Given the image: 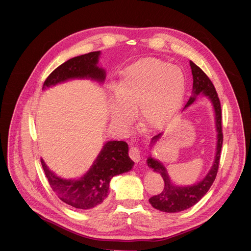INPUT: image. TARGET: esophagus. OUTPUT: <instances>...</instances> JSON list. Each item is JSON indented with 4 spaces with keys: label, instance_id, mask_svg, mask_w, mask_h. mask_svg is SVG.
<instances>
[{
    "label": "esophagus",
    "instance_id": "obj_1",
    "mask_svg": "<svg viewBox=\"0 0 251 251\" xmlns=\"http://www.w3.org/2000/svg\"><path fill=\"white\" fill-rule=\"evenodd\" d=\"M128 155H130L131 159L134 162H139L140 161V149L137 146H132L130 151H128Z\"/></svg>",
    "mask_w": 251,
    "mask_h": 251
}]
</instances>
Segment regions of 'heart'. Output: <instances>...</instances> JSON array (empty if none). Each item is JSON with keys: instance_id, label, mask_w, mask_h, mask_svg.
Returning <instances> with one entry per match:
<instances>
[{"instance_id": "obj_1", "label": "heart", "mask_w": 251, "mask_h": 251, "mask_svg": "<svg viewBox=\"0 0 251 251\" xmlns=\"http://www.w3.org/2000/svg\"><path fill=\"white\" fill-rule=\"evenodd\" d=\"M185 76L178 67L158 58H143L121 72L111 119L121 127L132 124L134 112L141 123L159 127L175 115L183 100Z\"/></svg>"}]
</instances>
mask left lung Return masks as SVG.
I'll use <instances>...</instances> for the list:
<instances>
[{
    "label": "left lung",
    "instance_id": "obj_1",
    "mask_svg": "<svg viewBox=\"0 0 251 251\" xmlns=\"http://www.w3.org/2000/svg\"><path fill=\"white\" fill-rule=\"evenodd\" d=\"M192 68L193 74V97L188 100L185 104V108L192 104L196 96L200 93L204 96H207L210 101L214 105L215 113H216V126L218 132V141H217V153L215 157V162L212 164L210 171L205 176V178L200 181L199 183L194 184L192 186H176L174 185L169 177V174L166 172L165 168L161 162H159L156 159L149 157L148 158V165L153 169L155 172L159 173L164 180V188L163 191L156 196H153L149 199L151 206L154 208L161 210L164 212H178L184 209L192 207L197 202H199L204 195L208 192V189L214 183V181L217 177V173L219 170L220 157H221V149L223 143V133H222V111H221V103L217 91L212 85L211 80L205 74L201 68H199L192 60L189 62ZM162 134H158L154 136L151 139V143H155Z\"/></svg>",
    "mask_w": 251,
    "mask_h": 251
}]
</instances>
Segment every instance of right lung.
Masks as SVG:
<instances>
[{"label":"right lung","mask_w":251,"mask_h":251,"mask_svg":"<svg viewBox=\"0 0 251 251\" xmlns=\"http://www.w3.org/2000/svg\"><path fill=\"white\" fill-rule=\"evenodd\" d=\"M100 51H94L67 60L50 73L43 90L71 78H92L103 81L105 72L97 67ZM126 141H109L103 146L92 168L78 180H66L55 176L41 159L43 170L49 184L58 198L78 209L98 207L107 199L111 179L116 175L128 172L134 164L128 157Z\"/></svg>","instance_id":"right-lung-1"}]
</instances>
